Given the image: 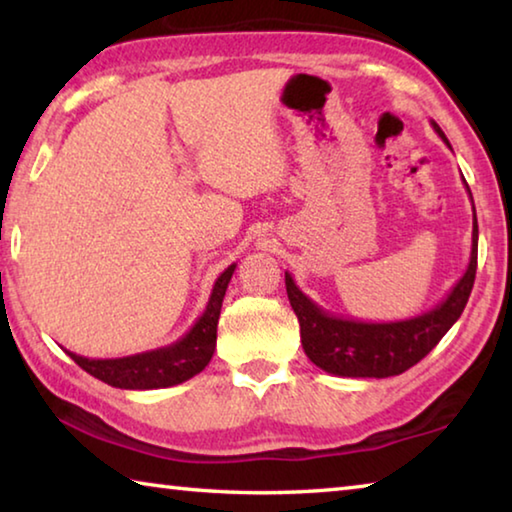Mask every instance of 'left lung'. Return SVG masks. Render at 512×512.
Returning <instances> with one entry per match:
<instances>
[{
  "label": "left lung",
  "mask_w": 512,
  "mask_h": 512,
  "mask_svg": "<svg viewBox=\"0 0 512 512\" xmlns=\"http://www.w3.org/2000/svg\"><path fill=\"white\" fill-rule=\"evenodd\" d=\"M431 126L440 135V140L449 146V140L436 121H431ZM465 189L472 198L467 183ZM476 250H479V225H476L474 212L470 264H467L461 280L433 309L413 318L391 320V323H366V320L329 314L300 291L291 273H284L287 296L300 323L302 350H305L311 363H316L320 370L329 372V375L375 379L402 375L404 370H409L420 359L427 357L449 332V327L461 318L474 287Z\"/></svg>",
  "instance_id": "1"
}]
</instances>
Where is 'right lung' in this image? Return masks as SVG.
I'll return each instance as SVG.
<instances>
[{"instance_id":"right-lung-1","label":"right lung","mask_w":512,"mask_h":512,"mask_svg":"<svg viewBox=\"0 0 512 512\" xmlns=\"http://www.w3.org/2000/svg\"><path fill=\"white\" fill-rule=\"evenodd\" d=\"M235 268L237 264H230L216 277L205 311L183 339L176 343L121 359H88L81 354L65 352L92 377L101 379L108 386L126 388V391H153V388L183 384V381L198 375L212 359L223 296Z\"/></svg>"}]
</instances>
